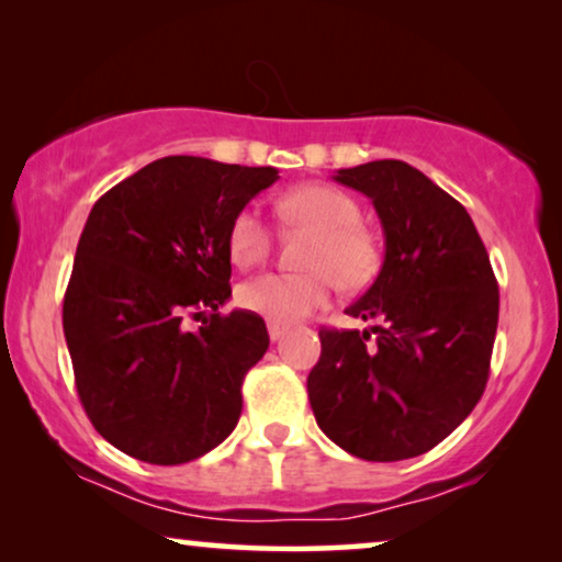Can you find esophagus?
<instances>
[{
  "label": "esophagus",
  "instance_id": "obj_1",
  "mask_svg": "<svg viewBox=\"0 0 562 562\" xmlns=\"http://www.w3.org/2000/svg\"><path fill=\"white\" fill-rule=\"evenodd\" d=\"M286 325H281V322H268V335H271V340H281L283 335H286Z\"/></svg>",
  "mask_w": 562,
  "mask_h": 562
}]
</instances>
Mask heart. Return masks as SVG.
I'll return each instance as SVG.
<instances>
[{"label": "heart", "instance_id": "b5f03b06", "mask_svg": "<svg viewBox=\"0 0 562 562\" xmlns=\"http://www.w3.org/2000/svg\"><path fill=\"white\" fill-rule=\"evenodd\" d=\"M276 214L286 229L312 235L302 268L306 273H266L237 289L243 310L273 322L304 319L327 304L333 283L360 291L375 279L381 245L363 222L358 199L329 183H302L276 199ZM273 235L263 217L245 206L229 222L227 252L235 266L252 268L271 256Z\"/></svg>", "mask_w": 562, "mask_h": 562}]
</instances>
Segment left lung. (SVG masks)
I'll return each instance as SVG.
<instances>
[{
	"label": "left lung",
	"instance_id": "left-lung-1",
	"mask_svg": "<svg viewBox=\"0 0 562 562\" xmlns=\"http://www.w3.org/2000/svg\"><path fill=\"white\" fill-rule=\"evenodd\" d=\"M371 199L386 256L350 317L371 329H319L306 379L322 432L350 456L394 463L440 445L479 404L498 325V283L465 206L404 160L340 168Z\"/></svg>",
	"mask_w": 562,
	"mask_h": 562
}]
</instances>
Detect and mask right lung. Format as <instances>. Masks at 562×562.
I'll return each instance as SVG.
<instances>
[{
  "mask_svg": "<svg viewBox=\"0 0 562 562\" xmlns=\"http://www.w3.org/2000/svg\"><path fill=\"white\" fill-rule=\"evenodd\" d=\"M279 171L168 156L91 206L64 296L76 391L106 442L179 465L233 432L268 350L256 312L222 314L229 222ZM202 318L191 334L186 317Z\"/></svg>",
  "mask_w": 562,
  "mask_h": 562,
  "instance_id": "1",
  "label": "right lung"
}]
</instances>
